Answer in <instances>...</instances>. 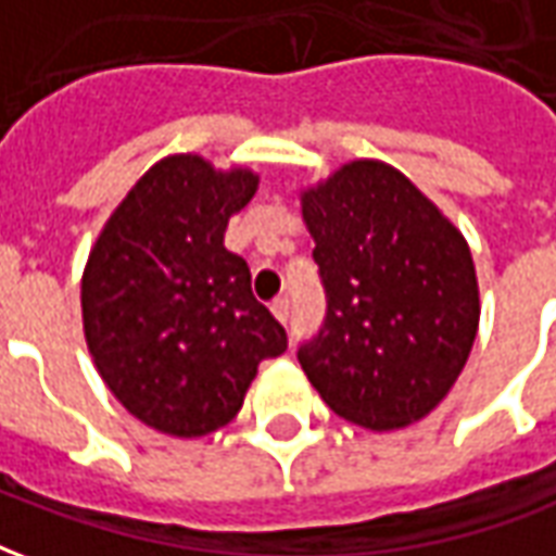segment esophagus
I'll return each mask as SVG.
<instances>
[{"label": "esophagus", "instance_id": "34e87169", "mask_svg": "<svg viewBox=\"0 0 556 556\" xmlns=\"http://www.w3.org/2000/svg\"><path fill=\"white\" fill-rule=\"evenodd\" d=\"M270 309H274V315H277L282 325H289V318H291L289 298H279V301H274V306H270Z\"/></svg>", "mask_w": 556, "mask_h": 556}]
</instances>
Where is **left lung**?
Here are the masks:
<instances>
[{
	"label": "left lung",
	"mask_w": 556,
	"mask_h": 556,
	"mask_svg": "<svg viewBox=\"0 0 556 556\" xmlns=\"http://www.w3.org/2000/svg\"><path fill=\"white\" fill-rule=\"evenodd\" d=\"M327 294L321 330L298 349L339 417L390 431L441 405L479 327L465 235L381 160H354L301 193Z\"/></svg>",
	"instance_id": "left-lung-1"
}]
</instances>
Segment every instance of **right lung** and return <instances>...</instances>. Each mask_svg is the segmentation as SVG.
<instances>
[{
	"mask_svg": "<svg viewBox=\"0 0 556 556\" xmlns=\"http://www.w3.org/2000/svg\"><path fill=\"white\" fill-rule=\"evenodd\" d=\"M258 190L250 169L199 154L154 163L122 199L83 274V330L103 384L175 438L217 431L241 410L258 363L289 349L223 235Z\"/></svg>",
	"mask_w": 556,
	"mask_h": 556,
	"instance_id": "add662e5",
	"label": "right lung"
}]
</instances>
